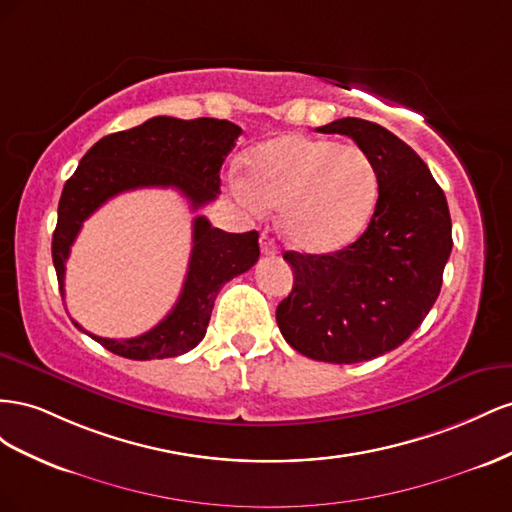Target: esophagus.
I'll list each match as a JSON object with an SVG mask.
<instances>
[{
    "label": "esophagus",
    "instance_id": "obj_1",
    "mask_svg": "<svg viewBox=\"0 0 512 512\" xmlns=\"http://www.w3.org/2000/svg\"><path fill=\"white\" fill-rule=\"evenodd\" d=\"M259 244H261V253H264L266 257H274L276 253H279V246H276L274 238H270L268 233H261Z\"/></svg>",
    "mask_w": 512,
    "mask_h": 512
}]
</instances>
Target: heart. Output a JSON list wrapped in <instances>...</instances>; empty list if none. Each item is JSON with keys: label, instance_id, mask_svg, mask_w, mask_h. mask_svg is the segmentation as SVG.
<instances>
[{"label": "heart", "instance_id": "heart-1", "mask_svg": "<svg viewBox=\"0 0 512 512\" xmlns=\"http://www.w3.org/2000/svg\"><path fill=\"white\" fill-rule=\"evenodd\" d=\"M231 191L246 208L283 210V231L302 253L341 251L367 229L379 178L358 145L285 135L257 145Z\"/></svg>", "mask_w": 512, "mask_h": 512}]
</instances>
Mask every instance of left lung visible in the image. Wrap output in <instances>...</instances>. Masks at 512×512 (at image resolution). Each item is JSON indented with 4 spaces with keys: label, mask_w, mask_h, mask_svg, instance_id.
Returning a JSON list of instances; mask_svg holds the SVG:
<instances>
[{
    "label": "left lung",
    "mask_w": 512,
    "mask_h": 512,
    "mask_svg": "<svg viewBox=\"0 0 512 512\" xmlns=\"http://www.w3.org/2000/svg\"><path fill=\"white\" fill-rule=\"evenodd\" d=\"M317 133L347 135L371 156L377 206L367 231L341 251L283 255L294 287L276 306V324L302 356L354 364L399 347L431 311L452 251L450 212L425 160L384 126L343 118Z\"/></svg>",
    "instance_id": "left-lung-1"
}]
</instances>
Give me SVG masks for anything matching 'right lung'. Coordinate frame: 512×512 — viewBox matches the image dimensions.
I'll list each match as a JSON object with an SVG mask.
<instances>
[{
	"instance_id": "obj_1",
	"label": "right lung",
	"mask_w": 512,
	"mask_h": 512,
	"mask_svg": "<svg viewBox=\"0 0 512 512\" xmlns=\"http://www.w3.org/2000/svg\"><path fill=\"white\" fill-rule=\"evenodd\" d=\"M242 128L227 120H178L158 115L141 126L102 137L81 158L64 184L53 231V266L64 298V274L70 246L85 218L102 203L124 191L163 186L178 188L199 210L221 193V167L236 148ZM259 233H227L210 225L206 216L193 221V251L182 294L158 326L135 339H102L90 334L109 352L130 360L173 358L191 352L206 337L214 300L221 287L255 266Z\"/></svg>"
}]
</instances>
